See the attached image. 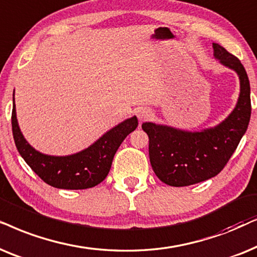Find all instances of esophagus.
Wrapping results in <instances>:
<instances>
[{"instance_id": "34e87169", "label": "esophagus", "mask_w": 257, "mask_h": 257, "mask_svg": "<svg viewBox=\"0 0 257 257\" xmlns=\"http://www.w3.org/2000/svg\"><path fill=\"white\" fill-rule=\"evenodd\" d=\"M150 116H152V112H150V110H148L147 108H141L138 111V117L140 119V122L146 121V119H148L150 117Z\"/></svg>"}]
</instances>
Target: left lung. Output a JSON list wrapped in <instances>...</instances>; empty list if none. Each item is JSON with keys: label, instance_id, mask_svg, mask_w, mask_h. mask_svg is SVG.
Returning <instances> with one entry per match:
<instances>
[{"label": "left lung", "instance_id": "obj_1", "mask_svg": "<svg viewBox=\"0 0 257 257\" xmlns=\"http://www.w3.org/2000/svg\"><path fill=\"white\" fill-rule=\"evenodd\" d=\"M214 57L235 70L240 78V96L227 118L202 132H186L145 122L149 138V159L154 173L163 183L186 187L216 176L247 132L251 114L250 84L243 64L220 44L213 43Z\"/></svg>", "mask_w": 257, "mask_h": 257}]
</instances>
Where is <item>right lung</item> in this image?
<instances>
[{"label":"right lung","instance_id":"obj_1","mask_svg":"<svg viewBox=\"0 0 257 257\" xmlns=\"http://www.w3.org/2000/svg\"><path fill=\"white\" fill-rule=\"evenodd\" d=\"M138 117L126 118L101 136L87 149L68 156H51L37 152L26 141L12 112L13 136L20 155L41 180L59 189H88L101 183L110 170L112 159L126 136L138 126Z\"/></svg>","mask_w":257,"mask_h":257}]
</instances>
